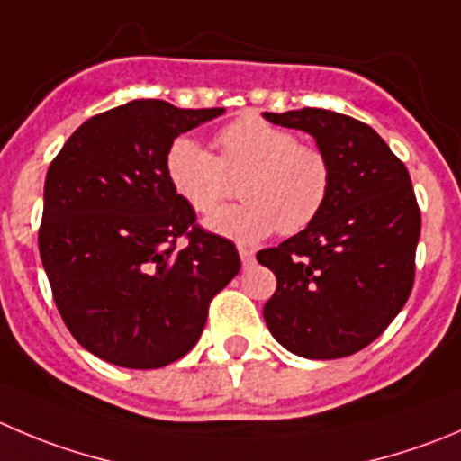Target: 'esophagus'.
Segmentation results:
<instances>
[{"label":"esophagus","instance_id":"esophagus-1","mask_svg":"<svg viewBox=\"0 0 461 461\" xmlns=\"http://www.w3.org/2000/svg\"><path fill=\"white\" fill-rule=\"evenodd\" d=\"M240 258H242L244 267H251L253 260H256V253H253V249L249 247H240Z\"/></svg>","mask_w":461,"mask_h":461}]
</instances>
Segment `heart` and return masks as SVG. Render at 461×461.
<instances>
[{"mask_svg":"<svg viewBox=\"0 0 461 461\" xmlns=\"http://www.w3.org/2000/svg\"><path fill=\"white\" fill-rule=\"evenodd\" d=\"M217 156L181 135L165 151V176L196 214H212L240 181L242 203L208 221L235 242H260L278 230L296 235L312 226L332 192V162L321 147L258 115H244L214 135Z\"/></svg>","mask_w":461,"mask_h":461,"instance_id":"1","label":"heart"}]
</instances>
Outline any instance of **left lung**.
<instances>
[{
  "mask_svg": "<svg viewBox=\"0 0 461 461\" xmlns=\"http://www.w3.org/2000/svg\"><path fill=\"white\" fill-rule=\"evenodd\" d=\"M265 117L312 135L335 174L317 221L258 253L276 274L265 321L301 357H346L387 330L414 287L420 210L410 172L371 126L348 115L303 108Z\"/></svg>",
  "mask_w": 461,
  "mask_h": 461,
  "instance_id": "obj_1",
  "label": "left lung"
}]
</instances>
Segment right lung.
Returning <instances> with one entry per match:
<instances>
[{
	"mask_svg": "<svg viewBox=\"0 0 461 461\" xmlns=\"http://www.w3.org/2000/svg\"><path fill=\"white\" fill-rule=\"evenodd\" d=\"M221 113L135 99L83 122L51 160L42 265L68 330L111 365L181 359L210 301L238 276L235 244L201 228L165 176L172 140Z\"/></svg>",
	"mask_w": 461,
	"mask_h": 461,
	"instance_id": "1",
	"label": "right lung"
}]
</instances>
